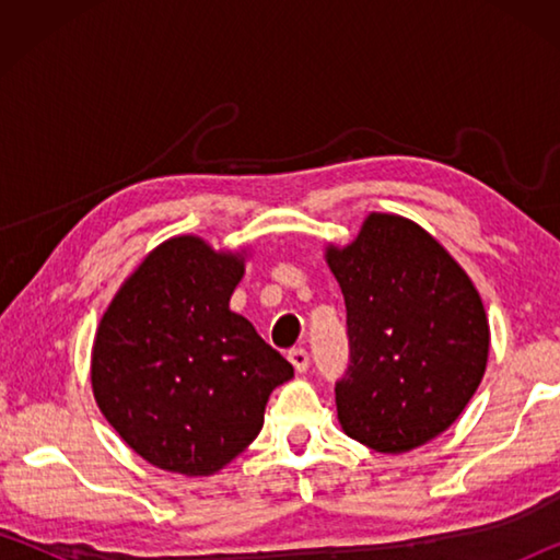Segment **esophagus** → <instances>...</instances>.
Instances as JSON below:
<instances>
[{
  "label": "esophagus",
  "mask_w": 560,
  "mask_h": 560,
  "mask_svg": "<svg viewBox=\"0 0 560 560\" xmlns=\"http://www.w3.org/2000/svg\"><path fill=\"white\" fill-rule=\"evenodd\" d=\"M289 360H291V365L296 368V373H303L308 368V353L303 348L289 350Z\"/></svg>",
  "instance_id": "34e87169"
}]
</instances>
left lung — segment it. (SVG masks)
Wrapping results in <instances>:
<instances>
[{
    "instance_id": "8db88e82",
    "label": "left lung",
    "mask_w": 560,
    "mask_h": 560,
    "mask_svg": "<svg viewBox=\"0 0 560 560\" xmlns=\"http://www.w3.org/2000/svg\"><path fill=\"white\" fill-rule=\"evenodd\" d=\"M348 311L350 365L338 422L381 454L422 447L457 420L489 360V318L469 273L420 224L371 212L346 246L328 244Z\"/></svg>"
}]
</instances>
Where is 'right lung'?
Returning a JSON list of instances; mask_svg holds the SVG:
<instances>
[{
	"label": "right lung",
	"instance_id": "right-lung-1",
	"mask_svg": "<svg viewBox=\"0 0 560 560\" xmlns=\"http://www.w3.org/2000/svg\"><path fill=\"white\" fill-rule=\"evenodd\" d=\"M246 249L202 236L158 244L103 311L91 387L128 447L158 469L212 477L257 440L273 387L293 377L230 299Z\"/></svg>",
	"mask_w": 560,
	"mask_h": 560
}]
</instances>
